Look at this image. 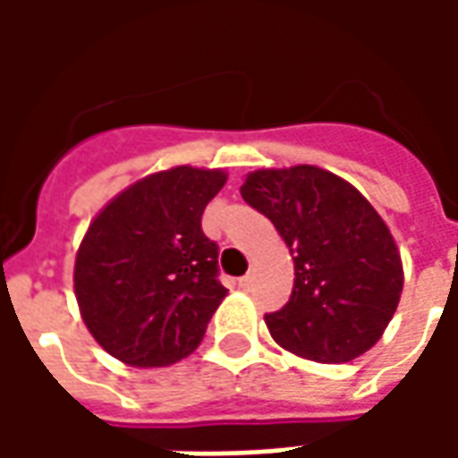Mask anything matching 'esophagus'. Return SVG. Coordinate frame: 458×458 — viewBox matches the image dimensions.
<instances>
[{
	"mask_svg": "<svg viewBox=\"0 0 458 458\" xmlns=\"http://www.w3.org/2000/svg\"><path fill=\"white\" fill-rule=\"evenodd\" d=\"M238 287L240 289H250L252 287V275H245V277L238 279Z\"/></svg>",
	"mask_w": 458,
	"mask_h": 458,
	"instance_id": "1",
	"label": "esophagus"
}]
</instances>
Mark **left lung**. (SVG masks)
I'll use <instances>...</instances> for the list:
<instances>
[{"mask_svg":"<svg viewBox=\"0 0 458 458\" xmlns=\"http://www.w3.org/2000/svg\"><path fill=\"white\" fill-rule=\"evenodd\" d=\"M240 193L267 216L294 259V289L265 314L272 338L317 363H348L377 344L403 294L390 230L348 181L317 166L259 169Z\"/></svg>","mask_w":458,"mask_h":458,"instance_id":"obj_1","label":"left lung"}]
</instances>
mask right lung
Returning <instances> with one entry per match:
<instances>
[{
  "instance_id": "add662e5",
  "label": "right lung",
  "mask_w": 458,
  "mask_h": 458,
  "mask_svg": "<svg viewBox=\"0 0 458 458\" xmlns=\"http://www.w3.org/2000/svg\"><path fill=\"white\" fill-rule=\"evenodd\" d=\"M223 183V171H159L90 223L75 258V297L88 331L122 363L161 368L199 348L228 294L218 245L200 228Z\"/></svg>"
}]
</instances>
